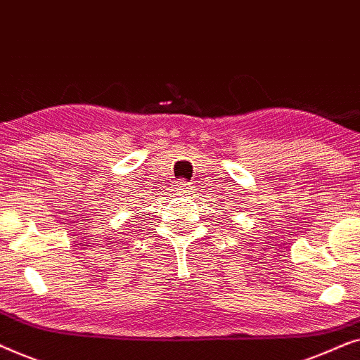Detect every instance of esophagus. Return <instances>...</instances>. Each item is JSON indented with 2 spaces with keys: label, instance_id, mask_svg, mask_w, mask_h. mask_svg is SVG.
<instances>
[{
  "label": "esophagus",
  "instance_id": "obj_1",
  "mask_svg": "<svg viewBox=\"0 0 360 360\" xmlns=\"http://www.w3.org/2000/svg\"><path fill=\"white\" fill-rule=\"evenodd\" d=\"M191 191H193V186H190L188 184H184V181H180V184L175 186V195L186 196V195H191Z\"/></svg>",
  "mask_w": 360,
  "mask_h": 360
}]
</instances>
